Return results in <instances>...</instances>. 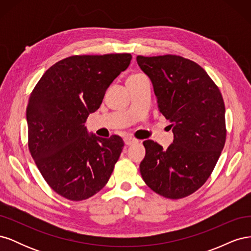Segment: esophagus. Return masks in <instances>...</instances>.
<instances>
[{
  "instance_id": "1",
  "label": "esophagus",
  "mask_w": 251,
  "mask_h": 251,
  "mask_svg": "<svg viewBox=\"0 0 251 251\" xmlns=\"http://www.w3.org/2000/svg\"><path fill=\"white\" fill-rule=\"evenodd\" d=\"M124 140H125V143L126 144V146H133V144L138 142L137 139L131 137V136H126V137L124 138Z\"/></svg>"
}]
</instances>
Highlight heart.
I'll list each match as a JSON object with an SVG mask.
<instances>
[{"mask_svg":"<svg viewBox=\"0 0 251 251\" xmlns=\"http://www.w3.org/2000/svg\"><path fill=\"white\" fill-rule=\"evenodd\" d=\"M142 77H146V75H143L141 73H136V74L131 75V76L127 78V80H135V79H139V78H142Z\"/></svg>","mask_w":251,"mask_h":251,"instance_id":"obj_1","label":"heart"}]
</instances>
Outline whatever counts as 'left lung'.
Listing matches in <instances>:
<instances>
[{"label":"left lung","mask_w":251,"mask_h":251,"mask_svg":"<svg viewBox=\"0 0 251 251\" xmlns=\"http://www.w3.org/2000/svg\"><path fill=\"white\" fill-rule=\"evenodd\" d=\"M153 82L159 112L172 124L174 141L163 150L143 141L140 174L164 198L182 199L206 182L226 140L225 104L221 92L201 66L179 55L137 56Z\"/></svg>","instance_id":"1"}]
</instances>
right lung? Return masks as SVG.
<instances>
[{
  "label": "right lung",
  "mask_w": 251,
  "mask_h": 251,
  "mask_svg": "<svg viewBox=\"0 0 251 251\" xmlns=\"http://www.w3.org/2000/svg\"><path fill=\"white\" fill-rule=\"evenodd\" d=\"M131 59L130 53L69 56L51 66L30 94L29 151L47 184L68 200L100 192L123 151L120 136H90L83 124Z\"/></svg>",
  "instance_id": "add662e5"
}]
</instances>
